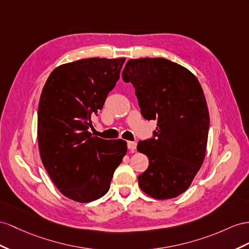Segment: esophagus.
Masks as SVG:
<instances>
[{
	"label": "esophagus",
	"instance_id": "obj_1",
	"mask_svg": "<svg viewBox=\"0 0 249 249\" xmlns=\"http://www.w3.org/2000/svg\"><path fill=\"white\" fill-rule=\"evenodd\" d=\"M127 146H128V149L131 151V152H135L136 149H137V143L136 142H128L127 143Z\"/></svg>",
	"mask_w": 249,
	"mask_h": 249
}]
</instances>
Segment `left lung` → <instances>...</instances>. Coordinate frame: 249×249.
Instances as JSON below:
<instances>
[{
  "label": "left lung",
  "instance_id": "obj_1",
  "mask_svg": "<svg viewBox=\"0 0 249 249\" xmlns=\"http://www.w3.org/2000/svg\"><path fill=\"white\" fill-rule=\"evenodd\" d=\"M122 78L135 87L142 116L158 120L155 138L138 143L149 160L139 186L158 200L180 196L206 155L209 112L200 83L187 68L162 58L129 60Z\"/></svg>",
  "mask_w": 249,
  "mask_h": 249
}]
</instances>
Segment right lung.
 <instances>
[{"label": "right lung", "mask_w": 249, "mask_h": 249, "mask_svg": "<svg viewBox=\"0 0 249 249\" xmlns=\"http://www.w3.org/2000/svg\"><path fill=\"white\" fill-rule=\"evenodd\" d=\"M124 62L125 58H89L63 64L43 87L37 108L41 160L68 199L87 203L103 196L126 155V141L104 140L89 131Z\"/></svg>", "instance_id": "1"}]
</instances>
